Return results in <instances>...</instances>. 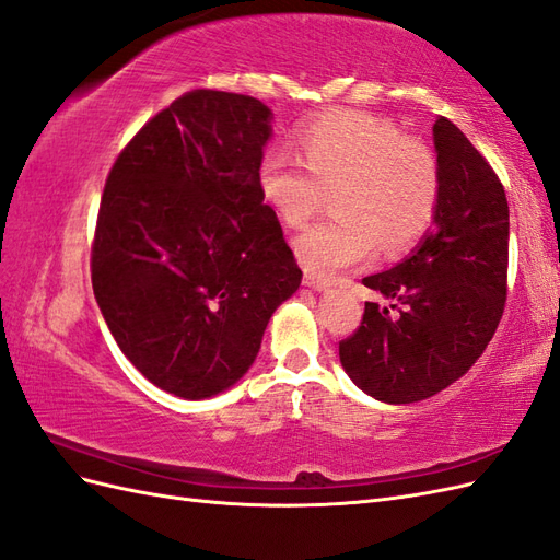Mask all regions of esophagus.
<instances>
[{"mask_svg": "<svg viewBox=\"0 0 560 560\" xmlns=\"http://www.w3.org/2000/svg\"><path fill=\"white\" fill-rule=\"evenodd\" d=\"M303 284H308V287H313V290L322 292V290H329L331 282L325 276H317V273H311V270H306V273H303Z\"/></svg>", "mask_w": 560, "mask_h": 560, "instance_id": "34e87169", "label": "esophagus"}]
</instances>
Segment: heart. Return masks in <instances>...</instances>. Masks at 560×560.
Here are the masks:
<instances>
[{"instance_id":"1","label":"heart","mask_w":560,"mask_h":560,"mask_svg":"<svg viewBox=\"0 0 560 560\" xmlns=\"http://www.w3.org/2000/svg\"><path fill=\"white\" fill-rule=\"evenodd\" d=\"M301 159L270 151L259 163L264 200L287 226H301L334 194L327 222L294 238L301 266L336 276L369 259L416 245L434 224L442 171L432 147L369 112H338L299 135Z\"/></svg>"}]
</instances>
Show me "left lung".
Listing matches in <instances>:
<instances>
[{"label": "left lung", "instance_id": "8db88e82", "mask_svg": "<svg viewBox=\"0 0 560 560\" xmlns=\"http://www.w3.org/2000/svg\"><path fill=\"white\" fill-rule=\"evenodd\" d=\"M442 198L409 259L362 282L393 314L366 301L360 327L338 343L354 385L387 404H411L465 376L493 338L506 299L510 206L504 186L465 132L434 124Z\"/></svg>", "mask_w": 560, "mask_h": 560}]
</instances>
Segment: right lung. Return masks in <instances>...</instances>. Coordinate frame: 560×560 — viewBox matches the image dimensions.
Instances as JSON below:
<instances>
[{
    "mask_svg": "<svg viewBox=\"0 0 560 560\" xmlns=\"http://www.w3.org/2000/svg\"><path fill=\"white\" fill-rule=\"evenodd\" d=\"M270 109L196 89L121 149L91 247L97 306L140 374L184 399L243 378L301 268L259 189Z\"/></svg>",
    "mask_w": 560,
    "mask_h": 560,
    "instance_id": "obj_1",
    "label": "right lung"
}]
</instances>
